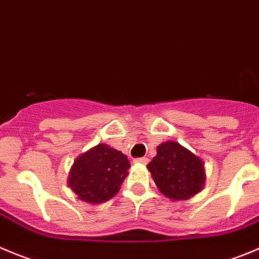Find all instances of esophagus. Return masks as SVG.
<instances>
[{
    "instance_id": "34e87169",
    "label": "esophagus",
    "mask_w": 259,
    "mask_h": 259,
    "mask_svg": "<svg viewBox=\"0 0 259 259\" xmlns=\"http://www.w3.org/2000/svg\"><path fill=\"white\" fill-rule=\"evenodd\" d=\"M134 162H135V163H139V164H148V162H149V159H148V158H145V157H143V158H135Z\"/></svg>"
}]
</instances>
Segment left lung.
Segmentation results:
<instances>
[{
	"label": "left lung",
	"instance_id": "obj_1",
	"mask_svg": "<svg viewBox=\"0 0 259 259\" xmlns=\"http://www.w3.org/2000/svg\"><path fill=\"white\" fill-rule=\"evenodd\" d=\"M147 167L160 192L170 200L190 199L204 186L202 160L176 142L160 144Z\"/></svg>",
	"mask_w": 259,
	"mask_h": 259
}]
</instances>
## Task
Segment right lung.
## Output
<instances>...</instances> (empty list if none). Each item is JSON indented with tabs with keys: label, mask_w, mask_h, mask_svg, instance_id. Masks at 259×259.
<instances>
[{
	"label": "right lung",
	"mask_w": 259,
	"mask_h": 259,
	"mask_svg": "<svg viewBox=\"0 0 259 259\" xmlns=\"http://www.w3.org/2000/svg\"><path fill=\"white\" fill-rule=\"evenodd\" d=\"M127 157L106 144H99L79 155L68 178L79 200L101 204L114 197L127 176Z\"/></svg>",
	"instance_id": "obj_1"
}]
</instances>
